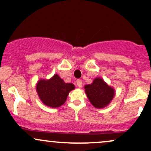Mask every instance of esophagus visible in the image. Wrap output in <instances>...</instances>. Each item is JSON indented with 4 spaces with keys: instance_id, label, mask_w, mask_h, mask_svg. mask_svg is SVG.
<instances>
[{
    "instance_id": "obj_1",
    "label": "esophagus",
    "mask_w": 151,
    "mask_h": 151,
    "mask_svg": "<svg viewBox=\"0 0 151 151\" xmlns=\"http://www.w3.org/2000/svg\"><path fill=\"white\" fill-rule=\"evenodd\" d=\"M77 84L78 87L81 88V86H82V81H81V79H77Z\"/></svg>"
}]
</instances>
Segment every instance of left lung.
<instances>
[{
    "mask_svg": "<svg viewBox=\"0 0 151 151\" xmlns=\"http://www.w3.org/2000/svg\"><path fill=\"white\" fill-rule=\"evenodd\" d=\"M85 93L89 101L93 106L102 109L109 104L115 95V90L104 81L96 77L92 84L84 86Z\"/></svg>",
    "mask_w": 151,
    "mask_h": 151,
    "instance_id": "obj_1",
    "label": "left lung"
}]
</instances>
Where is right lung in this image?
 <instances>
[{
  "instance_id": "1",
  "label": "right lung",
  "mask_w": 151,
  "mask_h": 151,
  "mask_svg": "<svg viewBox=\"0 0 151 151\" xmlns=\"http://www.w3.org/2000/svg\"><path fill=\"white\" fill-rule=\"evenodd\" d=\"M74 88L73 84L65 83L58 74H55L50 79H40L36 85V91L45 105L58 108L65 104L69 93Z\"/></svg>"
}]
</instances>
